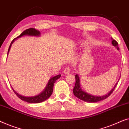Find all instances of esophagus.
Segmentation results:
<instances>
[{
  "instance_id": "34e87169",
  "label": "esophagus",
  "mask_w": 129,
  "mask_h": 129,
  "mask_svg": "<svg viewBox=\"0 0 129 129\" xmlns=\"http://www.w3.org/2000/svg\"><path fill=\"white\" fill-rule=\"evenodd\" d=\"M64 74H68L69 73H70V72H71L70 68H69V67H67V68H65L64 69Z\"/></svg>"
}]
</instances>
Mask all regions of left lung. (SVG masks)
Wrapping results in <instances>:
<instances>
[{"instance_id": "obj_1", "label": "left lung", "mask_w": 129, "mask_h": 129, "mask_svg": "<svg viewBox=\"0 0 129 129\" xmlns=\"http://www.w3.org/2000/svg\"><path fill=\"white\" fill-rule=\"evenodd\" d=\"M111 39L112 43V44H113V46L116 47L117 50H119L118 47V43H117V41L113 39H112V38H111ZM117 85V82L116 83L114 88L112 89L107 95L101 96H93L90 95L89 93H86V92H85L83 91V90H82V89H81L80 87V80H79V76L77 74V75H75V85L73 89V93L76 97H77L78 98L81 99V100L82 101L89 103L97 102L98 101L104 100V99H106L112 93V92H113V90H115Z\"/></svg>"}]
</instances>
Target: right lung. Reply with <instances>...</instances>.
<instances>
[{
	"label": "right lung",
	"mask_w": 129,
	"mask_h": 129,
	"mask_svg": "<svg viewBox=\"0 0 129 129\" xmlns=\"http://www.w3.org/2000/svg\"><path fill=\"white\" fill-rule=\"evenodd\" d=\"M23 36H40V31H39V30H36V29L34 28H30L24 30V31L20 34V35L18 36L17 38L21 37ZM17 38H15V39L13 40V41H12V43H11V44L9 46V48L8 54L9 53V52L10 47L12 46V44H13V43L14 40H16ZM60 77H61V75H58L57 76H55V77L51 78L49 80L48 82L47 83V86L46 87V88L44 89V90H43L41 93H40L39 95L36 96H28V97L24 96H22L17 93V92H16L13 88L12 89L14 91V93H15L16 95L22 101H26L28 103H40V102H42L43 101L47 100V99H48L51 95L52 91H53V87H54V83H55V81Z\"/></svg>",
	"instance_id": "1"
}]
</instances>
